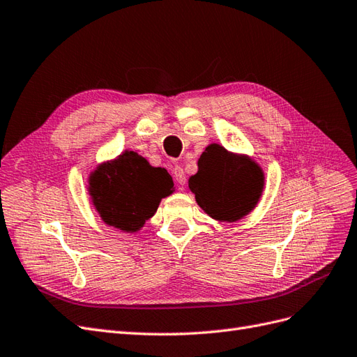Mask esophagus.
Returning a JSON list of instances; mask_svg holds the SVG:
<instances>
[{
    "instance_id": "1",
    "label": "esophagus",
    "mask_w": 357,
    "mask_h": 357,
    "mask_svg": "<svg viewBox=\"0 0 357 357\" xmlns=\"http://www.w3.org/2000/svg\"><path fill=\"white\" fill-rule=\"evenodd\" d=\"M171 172H172V176H174V180L178 183L180 186L186 185V174H185V171H183V168L180 165L172 167Z\"/></svg>"
}]
</instances>
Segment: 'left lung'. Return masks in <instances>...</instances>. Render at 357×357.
Here are the masks:
<instances>
[{
	"instance_id": "1",
	"label": "left lung",
	"mask_w": 357,
	"mask_h": 357,
	"mask_svg": "<svg viewBox=\"0 0 357 357\" xmlns=\"http://www.w3.org/2000/svg\"><path fill=\"white\" fill-rule=\"evenodd\" d=\"M264 180L262 168L250 158L210 144L199 158L198 172L189 178V188L210 218L236 222L255 208Z\"/></svg>"
}]
</instances>
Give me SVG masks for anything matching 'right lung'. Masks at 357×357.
Returning a JSON list of instances; mask_svg holds the SVG:
<instances>
[{"instance_id": "add662e5", "label": "right lung", "mask_w": 357, "mask_h": 357, "mask_svg": "<svg viewBox=\"0 0 357 357\" xmlns=\"http://www.w3.org/2000/svg\"><path fill=\"white\" fill-rule=\"evenodd\" d=\"M171 176L135 152H123L89 177V193L101 219L125 232H137L172 193Z\"/></svg>"}]
</instances>
